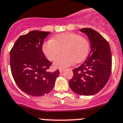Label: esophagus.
Listing matches in <instances>:
<instances>
[{"label":"esophagus","mask_w":123,"mask_h":123,"mask_svg":"<svg viewBox=\"0 0 123 123\" xmlns=\"http://www.w3.org/2000/svg\"><path fill=\"white\" fill-rule=\"evenodd\" d=\"M64 69H59V72L60 73H62L64 72Z\"/></svg>","instance_id":"1"}]
</instances>
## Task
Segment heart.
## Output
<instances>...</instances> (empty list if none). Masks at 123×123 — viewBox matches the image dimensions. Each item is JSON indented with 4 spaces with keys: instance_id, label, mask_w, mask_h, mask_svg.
I'll return each mask as SVG.
<instances>
[{
    "instance_id": "1",
    "label": "heart",
    "mask_w": 123,
    "mask_h": 123,
    "mask_svg": "<svg viewBox=\"0 0 123 123\" xmlns=\"http://www.w3.org/2000/svg\"><path fill=\"white\" fill-rule=\"evenodd\" d=\"M43 51L49 61L54 60L62 51L64 54L55 59V68H64L75 62L84 61L90 50L89 41L80 35L74 33H64L57 35L54 39L44 42Z\"/></svg>"
}]
</instances>
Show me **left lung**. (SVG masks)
I'll use <instances>...</instances> for the list:
<instances>
[{
  "label": "left lung",
  "mask_w": 123,
  "mask_h": 123,
  "mask_svg": "<svg viewBox=\"0 0 123 123\" xmlns=\"http://www.w3.org/2000/svg\"><path fill=\"white\" fill-rule=\"evenodd\" d=\"M80 31L88 37L91 51L85 61L72 70L73 77L69 84L74 92L80 95H93L105 87L110 77L111 52L108 41L95 30L85 28Z\"/></svg>",
  "instance_id": "left-lung-1"
}]
</instances>
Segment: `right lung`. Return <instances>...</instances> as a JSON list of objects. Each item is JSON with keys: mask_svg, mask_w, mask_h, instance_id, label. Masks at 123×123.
<instances>
[{"mask_svg": "<svg viewBox=\"0 0 123 123\" xmlns=\"http://www.w3.org/2000/svg\"><path fill=\"white\" fill-rule=\"evenodd\" d=\"M48 31L33 30L22 35L10 52L12 74L18 87L28 95L39 97L53 89L59 70L48 72L52 63L42 51Z\"/></svg>", "mask_w": 123, "mask_h": 123, "instance_id": "right-lung-1", "label": "right lung"}]
</instances>
